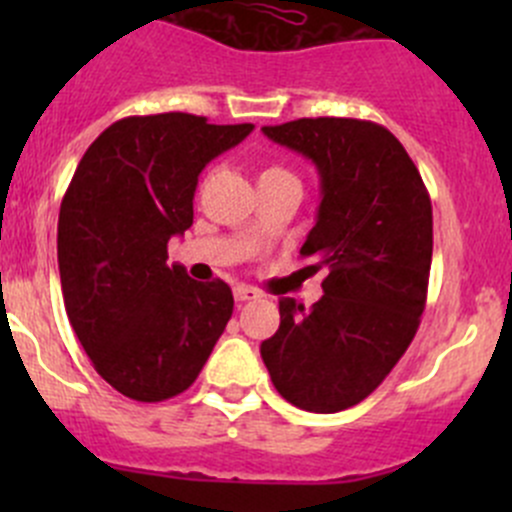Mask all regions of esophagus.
<instances>
[{"label":"esophagus","instance_id":"obj_1","mask_svg":"<svg viewBox=\"0 0 512 512\" xmlns=\"http://www.w3.org/2000/svg\"><path fill=\"white\" fill-rule=\"evenodd\" d=\"M232 294H235V302H252V299L262 297L255 287H247V285H237L232 289Z\"/></svg>","mask_w":512,"mask_h":512}]
</instances>
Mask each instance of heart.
<instances>
[{
  "label": "heart",
  "mask_w": 512,
  "mask_h": 512,
  "mask_svg": "<svg viewBox=\"0 0 512 512\" xmlns=\"http://www.w3.org/2000/svg\"><path fill=\"white\" fill-rule=\"evenodd\" d=\"M289 175L285 168H280V165H262L260 168V175H257V183H265V180H275V178H285Z\"/></svg>",
  "instance_id": "heart-1"
}]
</instances>
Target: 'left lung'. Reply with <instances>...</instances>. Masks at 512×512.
I'll return each instance as SVG.
<instances>
[{
    "label": "left lung",
    "instance_id": "obj_1",
    "mask_svg": "<svg viewBox=\"0 0 512 512\" xmlns=\"http://www.w3.org/2000/svg\"><path fill=\"white\" fill-rule=\"evenodd\" d=\"M262 133L317 165L322 200L299 255L327 277L312 309L280 299V329L260 354L282 399L337 414L364 401L416 337L433 255L431 198L379 123L299 118Z\"/></svg>",
    "mask_w": 512,
    "mask_h": 512
}]
</instances>
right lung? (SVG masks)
Segmentation results:
<instances>
[{"label":"right lung","mask_w":512,"mask_h":512,"mask_svg":"<svg viewBox=\"0 0 512 512\" xmlns=\"http://www.w3.org/2000/svg\"><path fill=\"white\" fill-rule=\"evenodd\" d=\"M252 128L193 113L121 118L71 178L56 240L64 307L98 374L128 399L183 394L230 322V287L168 265V240L193 225L205 165Z\"/></svg>","instance_id":"1"}]
</instances>
